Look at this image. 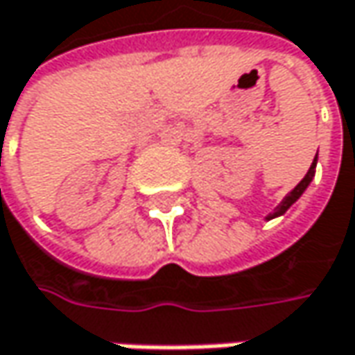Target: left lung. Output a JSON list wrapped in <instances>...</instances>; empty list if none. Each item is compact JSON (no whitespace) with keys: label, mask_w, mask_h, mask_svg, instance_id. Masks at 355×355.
I'll return each mask as SVG.
<instances>
[{"label":"left lung","mask_w":355,"mask_h":355,"mask_svg":"<svg viewBox=\"0 0 355 355\" xmlns=\"http://www.w3.org/2000/svg\"><path fill=\"white\" fill-rule=\"evenodd\" d=\"M315 166H317V156H315V160H313V164H311V168H309V173L305 175V178H303V180H301V182H299V184H297V187H295V189H293V191H291V193H288V195L282 199V203H280V205H278V207H276V209H274L272 213L266 217L268 221H270V219H274V217H280V215H284L293 203H297V201H299V197L305 193L306 187L311 184V180H313V177H315Z\"/></svg>","instance_id":"obj_1"}]
</instances>
